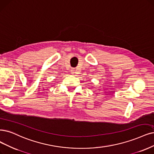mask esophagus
Listing matches in <instances>:
<instances>
[{
	"mask_svg": "<svg viewBox=\"0 0 154 154\" xmlns=\"http://www.w3.org/2000/svg\"><path fill=\"white\" fill-rule=\"evenodd\" d=\"M70 72L72 73H75V69H74V68H72L71 70H70Z\"/></svg>",
	"mask_w": 154,
	"mask_h": 154,
	"instance_id": "esophagus-1",
	"label": "esophagus"
}]
</instances>
